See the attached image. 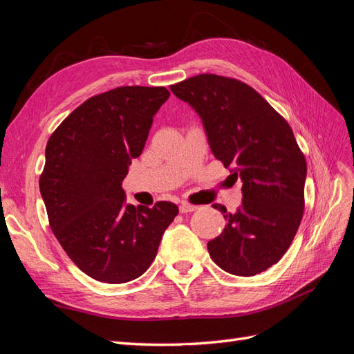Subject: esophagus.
<instances>
[{"instance_id":"34e87169","label":"esophagus","mask_w":354,"mask_h":354,"mask_svg":"<svg viewBox=\"0 0 354 354\" xmlns=\"http://www.w3.org/2000/svg\"><path fill=\"white\" fill-rule=\"evenodd\" d=\"M178 209H180V212H181V214H185V212L196 211V209H198V207H196V205H192V203H189V202H181V203H180V207H178Z\"/></svg>"}]
</instances>
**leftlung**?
Instances as JSON below:
<instances>
[{
    "label": "left lung",
    "instance_id": "obj_1",
    "mask_svg": "<svg viewBox=\"0 0 354 354\" xmlns=\"http://www.w3.org/2000/svg\"><path fill=\"white\" fill-rule=\"evenodd\" d=\"M202 120L212 155L242 180V203L223 212L226 227L208 242L224 272L254 276L288 251L304 211L307 165L291 127L250 85L202 73L171 85Z\"/></svg>",
    "mask_w": 354,
    "mask_h": 354
}]
</instances>
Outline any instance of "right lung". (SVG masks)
I'll return each mask as SVG.
<instances>
[{"mask_svg":"<svg viewBox=\"0 0 354 354\" xmlns=\"http://www.w3.org/2000/svg\"><path fill=\"white\" fill-rule=\"evenodd\" d=\"M165 87H118L85 100L46 147L39 192L50 227L69 259L93 279L125 283L155 260L176 203L125 202L122 180L143 152Z\"/></svg>","mask_w":354,"mask_h":354,"instance_id":"right-lung-1","label":"right lung"}]
</instances>
